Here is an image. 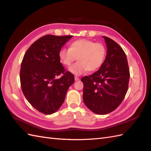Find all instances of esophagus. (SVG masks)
Wrapping results in <instances>:
<instances>
[{"label":"esophagus","mask_w":151,"mask_h":151,"mask_svg":"<svg viewBox=\"0 0 151 151\" xmlns=\"http://www.w3.org/2000/svg\"><path fill=\"white\" fill-rule=\"evenodd\" d=\"M79 78L77 76H75V81H79Z\"/></svg>","instance_id":"esophagus-1"}]
</instances>
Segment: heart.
Segmentation results:
<instances>
[{"instance_id":"1","label":"heart","mask_w":151,"mask_h":151,"mask_svg":"<svg viewBox=\"0 0 151 151\" xmlns=\"http://www.w3.org/2000/svg\"><path fill=\"white\" fill-rule=\"evenodd\" d=\"M106 56V48L101 43L80 39L70 43L69 48H62L58 57L62 64L70 66L76 58L78 62L69 68L75 75H81L87 70L93 72L101 67Z\"/></svg>"}]
</instances>
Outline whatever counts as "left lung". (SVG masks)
Here are the masks:
<instances>
[{
  "label": "left lung",
  "mask_w": 151,
  "mask_h": 151,
  "mask_svg": "<svg viewBox=\"0 0 151 151\" xmlns=\"http://www.w3.org/2000/svg\"><path fill=\"white\" fill-rule=\"evenodd\" d=\"M103 37L107 47L103 63L98 71L81 79L84 84V103L98 115H105L118 108L125 96L130 79L124 51L115 41Z\"/></svg>",
  "instance_id": "left-lung-1"
}]
</instances>
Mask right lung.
Returning a JSON list of instances; mask_svg holds the SVG:
<instances>
[{"mask_svg": "<svg viewBox=\"0 0 151 151\" xmlns=\"http://www.w3.org/2000/svg\"><path fill=\"white\" fill-rule=\"evenodd\" d=\"M72 36L45 35L31 45L22 58L20 70L22 93L32 106L43 114L51 115L60 108L75 81L58 57L61 48Z\"/></svg>", "mask_w": 151, "mask_h": 151, "instance_id": "1", "label": "right lung"}]
</instances>
